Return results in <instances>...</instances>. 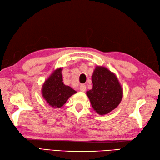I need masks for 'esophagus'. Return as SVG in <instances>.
<instances>
[{
	"mask_svg": "<svg viewBox=\"0 0 160 160\" xmlns=\"http://www.w3.org/2000/svg\"><path fill=\"white\" fill-rule=\"evenodd\" d=\"M79 90L81 91V92H85L86 90V86H85L84 84H82L81 85V86H79Z\"/></svg>",
	"mask_w": 160,
	"mask_h": 160,
	"instance_id": "obj_1",
	"label": "esophagus"
}]
</instances>
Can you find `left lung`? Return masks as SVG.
<instances>
[{
  "label": "left lung",
  "mask_w": 160,
  "mask_h": 160,
  "mask_svg": "<svg viewBox=\"0 0 160 160\" xmlns=\"http://www.w3.org/2000/svg\"><path fill=\"white\" fill-rule=\"evenodd\" d=\"M92 89L86 92L92 108L105 115L118 107L123 91L116 74L103 66H97L92 76Z\"/></svg>",
  "instance_id": "1"
}]
</instances>
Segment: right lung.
I'll use <instances>...</instances> for the list:
<instances>
[{
    "label": "right lung",
    "mask_w": 160,
    "mask_h": 160,
    "mask_svg": "<svg viewBox=\"0 0 160 160\" xmlns=\"http://www.w3.org/2000/svg\"><path fill=\"white\" fill-rule=\"evenodd\" d=\"M62 71V68L53 71L42 86V97L54 108H62L71 96L77 93L72 88L63 84Z\"/></svg>",
    "instance_id": "1"
}]
</instances>
